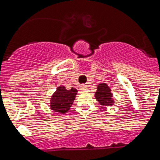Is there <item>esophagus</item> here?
Masks as SVG:
<instances>
[{"label": "esophagus", "instance_id": "esophagus-1", "mask_svg": "<svg viewBox=\"0 0 160 160\" xmlns=\"http://www.w3.org/2000/svg\"><path fill=\"white\" fill-rule=\"evenodd\" d=\"M80 88H81V90H86L87 89V86L86 85H82Z\"/></svg>", "mask_w": 160, "mask_h": 160}]
</instances>
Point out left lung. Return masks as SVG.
Returning <instances> with one entry per match:
<instances>
[{
    "instance_id": "1",
    "label": "left lung",
    "mask_w": 160,
    "mask_h": 160,
    "mask_svg": "<svg viewBox=\"0 0 160 160\" xmlns=\"http://www.w3.org/2000/svg\"><path fill=\"white\" fill-rule=\"evenodd\" d=\"M95 98L99 104L104 106H111L114 104L113 94L111 90L106 83H100L98 85L97 91L94 93Z\"/></svg>"
}]
</instances>
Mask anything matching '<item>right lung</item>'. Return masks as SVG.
<instances>
[{
    "mask_svg": "<svg viewBox=\"0 0 160 160\" xmlns=\"http://www.w3.org/2000/svg\"><path fill=\"white\" fill-rule=\"evenodd\" d=\"M77 93L78 90L73 88L67 90L64 86L58 87L50 98L51 110L58 113H67L75 100Z\"/></svg>",
    "mask_w": 160,
    "mask_h": 160,
    "instance_id": "right-lung-1",
    "label": "right lung"
}]
</instances>
